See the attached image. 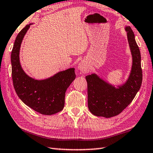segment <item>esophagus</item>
<instances>
[{
  "label": "esophagus",
  "mask_w": 153,
  "mask_h": 153,
  "mask_svg": "<svg viewBox=\"0 0 153 153\" xmlns=\"http://www.w3.org/2000/svg\"><path fill=\"white\" fill-rule=\"evenodd\" d=\"M77 69L79 70L80 73L87 74L89 71V66L85 61L83 60L79 63L78 66H77Z\"/></svg>",
  "instance_id": "obj_1"
}]
</instances>
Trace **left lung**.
I'll list each match as a JSON object with an SVG mask.
<instances>
[{"mask_svg":"<svg viewBox=\"0 0 153 153\" xmlns=\"http://www.w3.org/2000/svg\"><path fill=\"white\" fill-rule=\"evenodd\" d=\"M125 30L132 56L131 70L128 80L116 88L95 74L85 77L88 108L95 116L110 118L118 115L131 102L141 87L143 74L140 51L131 28L126 26Z\"/></svg>","mask_w":153,"mask_h":153,"instance_id":"8db88e82","label":"left lung"}]
</instances>
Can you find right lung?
<instances>
[{
  "mask_svg": "<svg viewBox=\"0 0 153 153\" xmlns=\"http://www.w3.org/2000/svg\"><path fill=\"white\" fill-rule=\"evenodd\" d=\"M31 24L22 29L13 46L11 53L13 85L19 98L27 106L41 114L52 115L64 108L66 91L76 76L74 68L42 80L35 79L25 73L19 62V49Z\"/></svg>",
  "mask_w": 153,
  "mask_h": 153,
  "instance_id": "obj_1",
  "label": "right lung"
}]
</instances>
